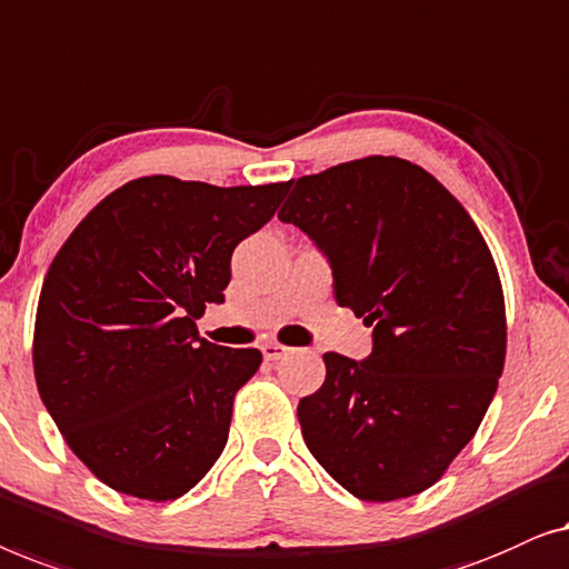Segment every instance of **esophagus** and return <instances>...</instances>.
Wrapping results in <instances>:
<instances>
[{
    "label": "esophagus",
    "mask_w": 569,
    "mask_h": 569,
    "mask_svg": "<svg viewBox=\"0 0 569 569\" xmlns=\"http://www.w3.org/2000/svg\"><path fill=\"white\" fill-rule=\"evenodd\" d=\"M288 353H291V348L281 346V342H266L262 346V356H266V361H281V358H286Z\"/></svg>",
    "instance_id": "obj_1"
}]
</instances>
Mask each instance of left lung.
Wrapping results in <instances>:
<instances>
[{"label": "left lung", "mask_w": 569, "mask_h": 569, "mask_svg": "<svg viewBox=\"0 0 569 569\" xmlns=\"http://www.w3.org/2000/svg\"><path fill=\"white\" fill-rule=\"evenodd\" d=\"M278 219L332 262L335 299L373 327L363 363L325 353L301 436L368 502L433 487L475 438L506 366V296L490 247L422 167L363 157L303 174Z\"/></svg>", "instance_id": "1"}]
</instances>
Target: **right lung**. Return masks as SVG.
<instances>
[{"mask_svg": "<svg viewBox=\"0 0 569 569\" xmlns=\"http://www.w3.org/2000/svg\"><path fill=\"white\" fill-rule=\"evenodd\" d=\"M288 188L139 178L56 252L36 311L38 395L77 459L116 492L178 500L221 456L231 405L262 353L198 338L196 319L223 301L231 252L273 219Z\"/></svg>", "mask_w": 569, "mask_h": 569, "instance_id": "1", "label": "right lung"}]
</instances>
